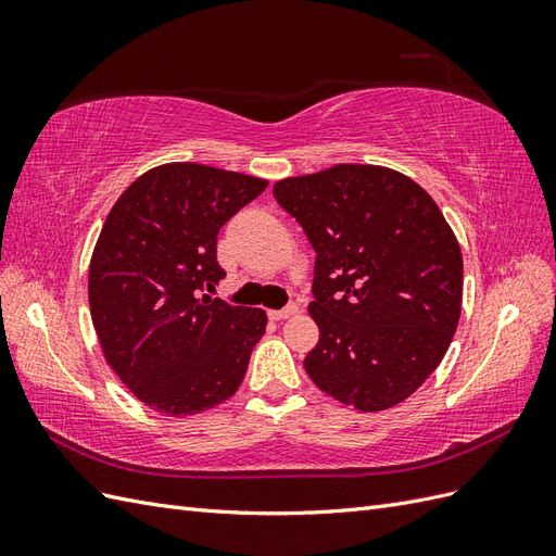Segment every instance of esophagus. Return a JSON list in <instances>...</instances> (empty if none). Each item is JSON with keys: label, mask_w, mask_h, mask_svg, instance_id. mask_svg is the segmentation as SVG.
<instances>
[{"label": "esophagus", "mask_w": 556, "mask_h": 556, "mask_svg": "<svg viewBox=\"0 0 556 556\" xmlns=\"http://www.w3.org/2000/svg\"><path fill=\"white\" fill-rule=\"evenodd\" d=\"M296 311H299L296 304H288V306L280 308V311H268V317H271V319H285V317H292Z\"/></svg>", "instance_id": "obj_1"}]
</instances>
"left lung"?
Here are the masks:
<instances>
[{"label": "left lung", "mask_w": 556, "mask_h": 556, "mask_svg": "<svg viewBox=\"0 0 556 556\" xmlns=\"http://www.w3.org/2000/svg\"><path fill=\"white\" fill-rule=\"evenodd\" d=\"M274 197L315 250L319 341L306 374L357 410L396 406L441 364L459 323L462 250L441 208L408 176L368 164L285 178Z\"/></svg>", "instance_id": "left-lung-1"}]
</instances>
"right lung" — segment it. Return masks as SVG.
I'll use <instances>...</instances> for the list:
<instances>
[{
    "instance_id": "add662e5",
    "label": "right lung",
    "mask_w": 556,
    "mask_h": 556,
    "mask_svg": "<svg viewBox=\"0 0 556 556\" xmlns=\"http://www.w3.org/2000/svg\"><path fill=\"white\" fill-rule=\"evenodd\" d=\"M266 180L176 162L134 180L90 262V313L113 371L146 406L182 417L239 390L266 313L211 299L217 231Z\"/></svg>"
}]
</instances>
